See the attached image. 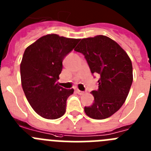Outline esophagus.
Returning <instances> with one entry per match:
<instances>
[{"label": "esophagus", "instance_id": "34e87169", "mask_svg": "<svg viewBox=\"0 0 151 151\" xmlns=\"http://www.w3.org/2000/svg\"><path fill=\"white\" fill-rule=\"evenodd\" d=\"M76 93H78V94H80V95H82V94H84V91H82L80 90H76Z\"/></svg>", "mask_w": 151, "mask_h": 151}]
</instances>
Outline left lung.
<instances>
[{
	"instance_id": "obj_1",
	"label": "left lung",
	"mask_w": 151,
	"mask_h": 151,
	"mask_svg": "<svg viewBox=\"0 0 151 151\" xmlns=\"http://www.w3.org/2000/svg\"><path fill=\"white\" fill-rule=\"evenodd\" d=\"M82 53L92 74L100 76L98 89L92 91L91 106H85L86 115L104 119L118 111L132 84V64L126 52L115 41L104 35L83 38L75 49Z\"/></svg>"
}]
</instances>
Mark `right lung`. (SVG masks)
<instances>
[{
    "mask_svg": "<svg viewBox=\"0 0 151 151\" xmlns=\"http://www.w3.org/2000/svg\"><path fill=\"white\" fill-rule=\"evenodd\" d=\"M79 41L56 34L47 35L24 52L20 64L22 89L29 104L43 118L56 119L66 112V100L74 90L60 87L57 80L63 60Z\"/></svg>",
    "mask_w": 151,
    "mask_h": 151,
    "instance_id": "obj_1",
    "label": "right lung"
}]
</instances>
